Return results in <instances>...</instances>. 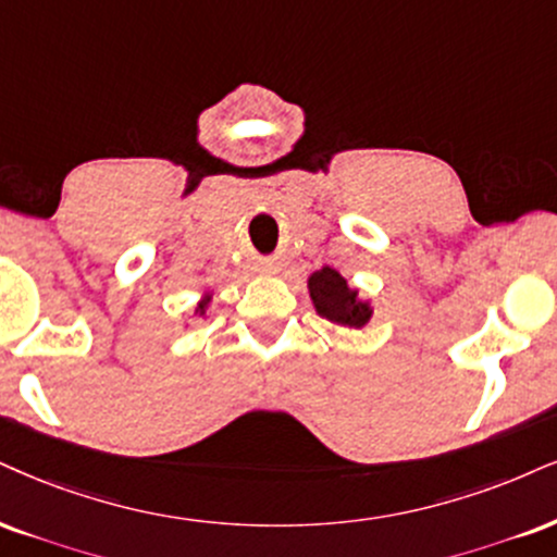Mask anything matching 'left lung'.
<instances>
[{"instance_id":"obj_1","label":"left lung","mask_w":557,"mask_h":557,"mask_svg":"<svg viewBox=\"0 0 557 557\" xmlns=\"http://www.w3.org/2000/svg\"><path fill=\"white\" fill-rule=\"evenodd\" d=\"M307 292H310L314 312L333 325L359 331L374 314L372 301L361 299L359 289H354L348 278L331 265H322L320 271L307 276Z\"/></svg>"}]
</instances>
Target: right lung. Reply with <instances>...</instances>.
<instances>
[{
  "label": "right lung",
  "mask_w": 557,
  "mask_h": 557,
  "mask_svg": "<svg viewBox=\"0 0 557 557\" xmlns=\"http://www.w3.org/2000/svg\"><path fill=\"white\" fill-rule=\"evenodd\" d=\"M211 301H214V292H203V299H198L194 314H198V318H206V314H209Z\"/></svg>",
  "instance_id": "add662e5"
}]
</instances>
